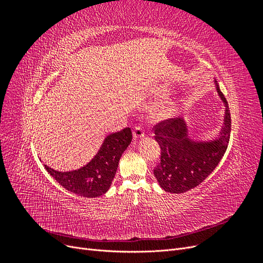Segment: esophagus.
Returning <instances> with one entry per match:
<instances>
[{
    "mask_svg": "<svg viewBox=\"0 0 263 263\" xmlns=\"http://www.w3.org/2000/svg\"><path fill=\"white\" fill-rule=\"evenodd\" d=\"M133 135H134V138L135 139H139V138H144L145 137L144 129H142V127H140V126L135 127Z\"/></svg>",
    "mask_w": 263,
    "mask_h": 263,
    "instance_id": "obj_1",
    "label": "esophagus"
}]
</instances>
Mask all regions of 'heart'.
Segmentation results:
<instances>
[{"instance_id": "b5f03b06", "label": "heart", "mask_w": 263, "mask_h": 263, "mask_svg": "<svg viewBox=\"0 0 263 263\" xmlns=\"http://www.w3.org/2000/svg\"><path fill=\"white\" fill-rule=\"evenodd\" d=\"M177 112V104L174 103H170L166 106H163L161 108H159L158 110H156L155 113V117L158 119H166L172 117Z\"/></svg>"}]
</instances>
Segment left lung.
Returning <instances> with one entry per match:
<instances>
[{"label": "left lung", "mask_w": 263, "mask_h": 263, "mask_svg": "<svg viewBox=\"0 0 263 263\" xmlns=\"http://www.w3.org/2000/svg\"><path fill=\"white\" fill-rule=\"evenodd\" d=\"M214 83L225 106L224 122L216 137L209 140L192 139L189 136L184 117L169 119L155 126V139L161 148V158L154 174L165 192L184 193L201 184L226 153L232 119L228 103L216 79Z\"/></svg>", "instance_id": "obj_1"}]
</instances>
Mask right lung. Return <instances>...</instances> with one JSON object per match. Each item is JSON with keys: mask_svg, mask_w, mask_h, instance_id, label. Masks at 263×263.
Segmentation results:
<instances>
[{"mask_svg": "<svg viewBox=\"0 0 263 263\" xmlns=\"http://www.w3.org/2000/svg\"><path fill=\"white\" fill-rule=\"evenodd\" d=\"M130 128L110 134L90 162L72 171H58L47 164L45 169L59 184L77 195L98 197L105 194L112 184L119 159L132 142Z\"/></svg>", "mask_w": 263, "mask_h": 263, "instance_id": "obj_1", "label": "right lung"}]
</instances>
